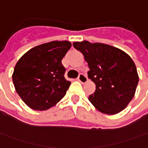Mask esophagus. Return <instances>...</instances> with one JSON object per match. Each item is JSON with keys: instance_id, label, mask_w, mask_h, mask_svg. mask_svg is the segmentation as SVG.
<instances>
[{"instance_id": "esophagus-1", "label": "esophagus", "mask_w": 148, "mask_h": 148, "mask_svg": "<svg viewBox=\"0 0 148 148\" xmlns=\"http://www.w3.org/2000/svg\"><path fill=\"white\" fill-rule=\"evenodd\" d=\"M78 80H79L80 83H82V84H86L88 79V77H87L86 74H79V78H78Z\"/></svg>"}]
</instances>
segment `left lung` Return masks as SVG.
<instances>
[{"mask_svg":"<svg viewBox=\"0 0 148 148\" xmlns=\"http://www.w3.org/2000/svg\"><path fill=\"white\" fill-rule=\"evenodd\" d=\"M84 55L90 70L88 75L96 85L91 103L101 113L115 115L133 99L138 84L134 60L125 51L108 44L88 41L73 43Z\"/></svg>","mask_w":148,"mask_h":148,"instance_id":"1","label":"left lung"}]
</instances>
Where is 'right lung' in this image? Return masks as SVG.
<instances>
[{"mask_svg":"<svg viewBox=\"0 0 148 148\" xmlns=\"http://www.w3.org/2000/svg\"><path fill=\"white\" fill-rule=\"evenodd\" d=\"M71 47L69 41H52L30 49L14 69L12 79L18 96L29 108L46 110L66 94L70 82L61 63Z\"/></svg>","mask_w":148,"mask_h":148,"instance_id":"obj_1","label":"right lung"}]
</instances>
